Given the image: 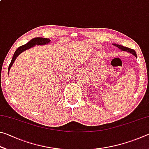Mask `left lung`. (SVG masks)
Returning a JSON list of instances; mask_svg holds the SVG:
<instances>
[{
	"label": "left lung",
	"mask_w": 149,
	"mask_h": 149,
	"mask_svg": "<svg viewBox=\"0 0 149 149\" xmlns=\"http://www.w3.org/2000/svg\"><path fill=\"white\" fill-rule=\"evenodd\" d=\"M113 45H114V46L117 47L118 49H120L121 50H122V51H126V52H130V53L132 54L133 55H134V56L137 58V54H136L135 51L133 49H131L130 48H127V47H123L122 45H118V44H112Z\"/></svg>",
	"instance_id": "left-lung-1"
}]
</instances>
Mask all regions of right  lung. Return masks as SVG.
I'll use <instances>...</instances> for the list:
<instances>
[{
    "label": "right lung",
    "instance_id": "right-lung-1",
    "mask_svg": "<svg viewBox=\"0 0 149 149\" xmlns=\"http://www.w3.org/2000/svg\"><path fill=\"white\" fill-rule=\"evenodd\" d=\"M50 41H51V40H50V39L43 38V37H35V38H33L31 40H30V41L26 45L19 47L16 49V51H15L14 54L13 55V57H12V59L11 60L10 64L9 65L8 71V74H9L10 70L12 65L14 64V61L17 58V57L22 52H23L24 51H25V50L29 49L30 48H32L33 47L35 46V45H46L47 44H49Z\"/></svg>",
    "mask_w": 149,
    "mask_h": 149
}]
</instances>
